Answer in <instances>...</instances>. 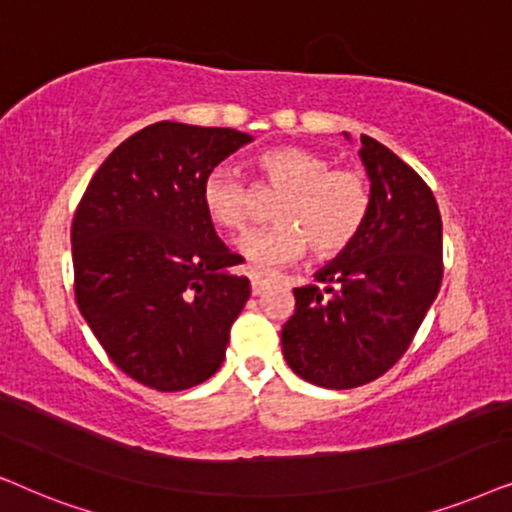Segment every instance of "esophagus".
Here are the masks:
<instances>
[{
    "label": "esophagus",
    "instance_id": "34e87169",
    "mask_svg": "<svg viewBox=\"0 0 512 512\" xmlns=\"http://www.w3.org/2000/svg\"><path fill=\"white\" fill-rule=\"evenodd\" d=\"M269 281H267V278H260V276H255V274H252L250 276V288H252V295H262V292L264 290H267L269 288Z\"/></svg>",
    "mask_w": 512,
    "mask_h": 512
}]
</instances>
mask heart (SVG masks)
Masks as SVG:
<instances>
[{
  "label": "heart",
  "mask_w": 512,
  "mask_h": 512,
  "mask_svg": "<svg viewBox=\"0 0 512 512\" xmlns=\"http://www.w3.org/2000/svg\"><path fill=\"white\" fill-rule=\"evenodd\" d=\"M262 182L285 192L274 210L281 224L252 231L241 252L252 267L271 271L299 260L306 248L330 257L349 248L370 213V185L351 168H332L325 154L285 145L267 149L257 159ZM201 206L208 220L231 234H241L255 220V192L236 170L210 168L201 182Z\"/></svg>",
  "instance_id": "b5f03b06"
}]
</instances>
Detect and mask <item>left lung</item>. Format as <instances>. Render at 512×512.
<instances>
[{
    "instance_id": "8db88e82",
    "label": "left lung",
    "mask_w": 512,
    "mask_h": 512,
    "mask_svg": "<svg viewBox=\"0 0 512 512\" xmlns=\"http://www.w3.org/2000/svg\"><path fill=\"white\" fill-rule=\"evenodd\" d=\"M360 142L372 196L365 227L318 271L316 285L292 290L295 313L281 332L292 372L323 388H356L391 370L442 283V220L431 187L370 135Z\"/></svg>"
}]
</instances>
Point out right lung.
<instances>
[{
    "mask_svg": "<svg viewBox=\"0 0 512 512\" xmlns=\"http://www.w3.org/2000/svg\"><path fill=\"white\" fill-rule=\"evenodd\" d=\"M248 133L159 121L95 170L72 220L74 297L112 358L142 386L185 391L220 370L250 281L201 206L210 168Z\"/></svg>",
    "mask_w": 512,
    "mask_h": 512,
    "instance_id": "right-lung-1",
    "label": "right lung"
}]
</instances>
